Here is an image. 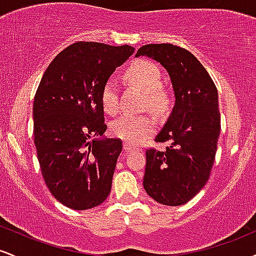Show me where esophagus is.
<instances>
[{
	"label": "esophagus",
	"mask_w": 256,
	"mask_h": 256,
	"mask_svg": "<svg viewBox=\"0 0 256 256\" xmlns=\"http://www.w3.org/2000/svg\"><path fill=\"white\" fill-rule=\"evenodd\" d=\"M136 146H131L130 143H124V150L125 152H132V150H136Z\"/></svg>",
	"instance_id": "34e87169"
}]
</instances>
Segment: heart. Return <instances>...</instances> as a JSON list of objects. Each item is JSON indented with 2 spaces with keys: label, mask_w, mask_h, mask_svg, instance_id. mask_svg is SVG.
Masks as SVG:
<instances>
[{
  "label": "heart",
  "mask_w": 256,
  "mask_h": 256,
  "mask_svg": "<svg viewBox=\"0 0 256 256\" xmlns=\"http://www.w3.org/2000/svg\"><path fill=\"white\" fill-rule=\"evenodd\" d=\"M128 80L146 92L144 107L156 114L168 110L170 98L162 89V77L158 67L148 60L134 61L125 73ZM101 104L106 113L116 114L119 110L118 86L107 80L101 91ZM155 130V120L149 116H124L110 125L112 136L126 143L137 144Z\"/></svg>",
  "instance_id": "b5f03b06"
}]
</instances>
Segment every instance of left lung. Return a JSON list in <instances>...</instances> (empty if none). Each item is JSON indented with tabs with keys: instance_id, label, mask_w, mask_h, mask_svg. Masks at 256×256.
<instances>
[{
	"instance_id": "left-lung-1",
	"label": "left lung",
	"mask_w": 256,
	"mask_h": 256,
	"mask_svg": "<svg viewBox=\"0 0 256 256\" xmlns=\"http://www.w3.org/2000/svg\"><path fill=\"white\" fill-rule=\"evenodd\" d=\"M160 62L171 78L174 107L155 142L166 150L148 149L143 186L155 201L180 206L190 201L210 178L220 134L218 90L202 64L173 44H146L136 56Z\"/></svg>"
}]
</instances>
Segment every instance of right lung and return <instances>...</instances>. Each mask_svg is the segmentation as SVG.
Wrapping results in <instances>:
<instances>
[{
	"instance_id": "right-lung-1",
	"label": "right lung",
	"mask_w": 256,
	"mask_h": 256,
	"mask_svg": "<svg viewBox=\"0 0 256 256\" xmlns=\"http://www.w3.org/2000/svg\"><path fill=\"white\" fill-rule=\"evenodd\" d=\"M134 52L128 44L73 43L55 56L38 85L34 137L40 171L52 196L72 210L96 207L110 192L122 143L102 137L107 125L101 91Z\"/></svg>"
}]
</instances>
